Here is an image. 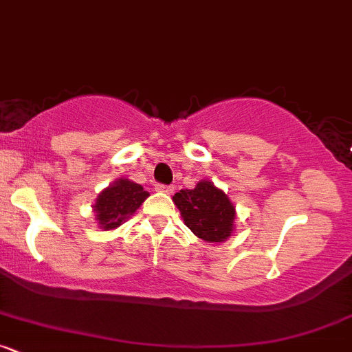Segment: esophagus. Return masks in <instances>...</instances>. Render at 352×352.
<instances>
[{"label":"esophagus","instance_id":"1","mask_svg":"<svg viewBox=\"0 0 352 352\" xmlns=\"http://www.w3.org/2000/svg\"><path fill=\"white\" fill-rule=\"evenodd\" d=\"M156 191H161V192H166V195H171L173 191H175V186H168V184H156Z\"/></svg>","mask_w":352,"mask_h":352}]
</instances>
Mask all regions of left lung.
Listing matches in <instances>:
<instances>
[{"label":"left lung","mask_w":352,"mask_h":352,"mask_svg":"<svg viewBox=\"0 0 352 352\" xmlns=\"http://www.w3.org/2000/svg\"><path fill=\"white\" fill-rule=\"evenodd\" d=\"M184 225L208 243L225 241L235 228V206L228 196L211 181H199L192 190H181L173 196Z\"/></svg>","instance_id":"obj_1"}]
</instances>
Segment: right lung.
Instances as JSON below:
<instances>
[{"label": "right lung", "instance_id": "right-lung-1", "mask_svg": "<svg viewBox=\"0 0 352 352\" xmlns=\"http://www.w3.org/2000/svg\"><path fill=\"white\" fill-rule=\"evenodd\" d=\"M149 192L141 184L129 179H117L97 196L94 211L100 228L114 230L144 203Z\"/></svg>", "mask_w": 352, "mask_h": 352}]
</instances>
